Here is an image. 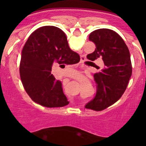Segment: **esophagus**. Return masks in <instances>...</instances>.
I'll use <instances>...</instances> for the list:
<instances>
[{
	"label": "esophagus",
	"instance_id": "34e87169",
	"mask_svg": "<svg viewBox=\"0 0 146 146\" xmlns=\"http://www.w3.org/2000/svg\"><path fill=\"white\" fill-rule=\"evenodd\" d=\"M81 60L82 61H85V60H86V56H82L81 57Z\"/></svg>",
	"mask_w": 146,
	"mask_h": 146
}]
</instances>
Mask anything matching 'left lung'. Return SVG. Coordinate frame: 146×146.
<instances>
[{
  "label": "left lung",
  "instance_id": "1",
  "mask_svg": "<svg viewBox=\"0 0 146 146\" xmlns=\"http://www.w3.org/2000/svg\"><path fill=\"white\" fill-rule=\"evenodd\" d=\"M89 40L96 48L87 58L91 61L102 58L104 66L94 75L96 95L85 108L102 110L116 102L126 89L132 75L130 52L121 36L111 29L95 30Z\"/></svg>",
  "mask_w": 146,
  "mask_h": 146
}]
</instances>
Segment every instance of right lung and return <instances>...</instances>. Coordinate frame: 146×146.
Masks as SVG:
<instances>
[{"mask_svg": "<svg viewBox=\"0 0 146 146\" xmlns=\"http://www.w3.org/2000/svg\"><path fill=\"white\" fill-rule=\"evenodd\" d=\"M80 60L60 28L44 26L36 30L25 43L20 63V75L27 93L33 102L45 107L68 104L61 82L51 74L52 66L56 62L65 66Z\"/></svg>", "mask_w": 146, "mask_h": 146, "instance_id": "add662e5", "label": "right lung"}]
</instances>
